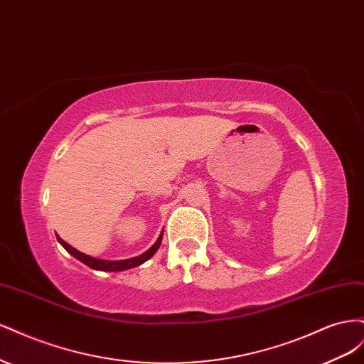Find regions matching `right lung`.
Instances as JSON below:
<instances>
[{
	"mask_svg": "<svg viewBox=\"0 0 364 364\" xmlns=\"http://www.w3.org/2000/svg\"><path fill=\"white\" fill-rule=\"evenodd\" d=\"M162 235H164V232H161L159 238L156 240V243L153 245L147 252L142 253V255L135 257V258H129V259H119V261L100 259V258H94V257H90V255H85L83 252H79L77 249H74L73 246H70L67 241H63L59 235H58V241L65 247V250L70 252L74 258H77L79 261H82L83 264H86L87 267H91L94 270H102V272H121V270L134 269V267L139 266V264H142V262H146L147 259H150L153 255H155L156 250L161 246Z\"/></svg>",
	"mask_w": 364,
	"mask_h": 364,
	"instance_id": "right-lung-1",
	"label": "right lung"
}]
</instances>
